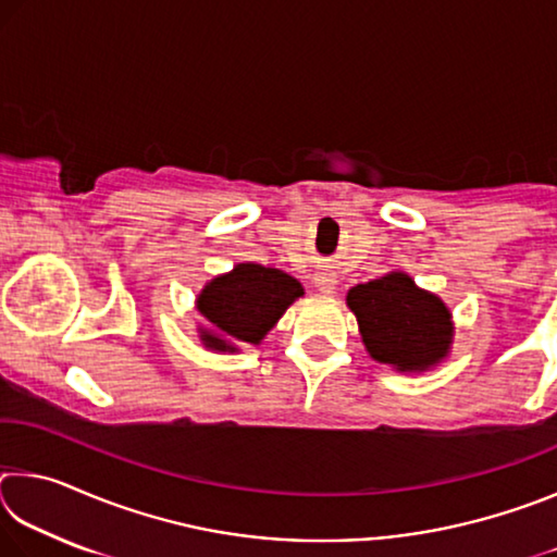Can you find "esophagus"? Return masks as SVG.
<instances>
[{
	"label": "esophagus",
	"mask_w": 557,
	"mask_h": 557,
	"mask_svg": "<svg viewBox=\"0 0 557 557\" xmlns=\"http://www.w3.org/2000/svg\"><path fill=\"white\" fill-rule=\"evenodd\" d=\"M314 285H317V289H319V292H324V295H332V292H334V289H336V285H338L336 272H334V270H329V268L317 270V275H314Z\"/></svg>",
	"instance_id": "esophagus-1"
}]
</instances>
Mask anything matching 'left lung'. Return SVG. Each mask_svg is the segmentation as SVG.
<instances>
[{"label": "left lung", "instance_id": "1", "mask_svg": "<svg viewBox=\"0 0 557 557\" xmlns=\"http://www.w3.org/2000/svg\"><path fill=\"white\" fill-rule=\"evenodd\" d=\"M346 305L356 314L366 351L379 363L420 373L449 354L455 336L449 309L405 272H388L351 287Z\"/></svg>", "mask_w": 557, "mask_h": 557}]
</instances>
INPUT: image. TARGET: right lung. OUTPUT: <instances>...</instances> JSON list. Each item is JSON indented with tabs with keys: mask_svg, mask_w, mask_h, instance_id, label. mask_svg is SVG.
<instances>
[{
	"mask_svg": "<svg viewBox=\"0 0 557 557\" xmlns=\"http://www.w3.org/2000/svg\"><path fill=\"white\" fill-rule=\"evenodd\" d=\"M299 282L277 268L240 262L225 275L213 277L196 297V309L209 322L199 338L211 351H238L235 342L260 344L297 297Z\"/></svg>",
	"mask_w": 557,
	"mask_h": 557,
	"instance_id": "add662e5",
	"label": "right lung"
}]
</instances>
